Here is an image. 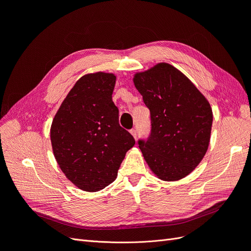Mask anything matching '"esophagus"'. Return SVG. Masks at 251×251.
<instances>
[{"label": "esophagus", "mask_w": 251, "mask_h": 251, "mask_svg": "<svg viewBox=\"0 0 251 251\" xmlns=\"http://www.w3.org/2000/svg\"><path fill=\"white\" fill-rule=\"evenodd\" d=\"M131 134L134 136L135 139L137 138V130H136V128H132V130H131Z\"/></svg>", "instance_id": "34e87169"}]
</instances>
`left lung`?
Masks as SVG:
<instances>
[{
    "mask_svg": "<svg viewBox=\"0 0 251 251\" xmlns=\"http://www.w3.org/2000/svg\"><path fill=\"white\" fill-rule=\"evenodd\" d=\"M134 83L151 113L150 135L137 141L144 159L162 180L187 176L208 148L212 112L206 98L165 63L137 73Z\"/></svg>",
    "mask_w": 251,
    "mask_h": 251,
    "instance_id": "left-lung-1",
    "label": "left lung"
}]
</instances>
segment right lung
<instances>
[{
    "mask_svg": "<svg viewBox=\"0 0 251 251\" xmlns=\"http://www.w3.org/2000/svg\"><path fill=\"white\" fill-rule=\"evenodd\" d=\"M116 76L97 72L79 78L51 126L53 153L64 174L86 192H97L116 179L135 139L118 123L112 100Z\"/></svg>",
    "mask_w": 251,
    "mask_h": 251,
    "instance_id": "obj_1",
    "label": "right lung"
}]
</instances>
